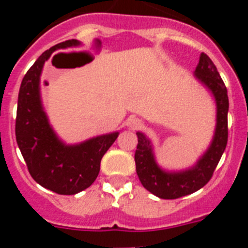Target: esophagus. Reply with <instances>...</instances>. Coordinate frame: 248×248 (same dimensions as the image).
Returning a JSON list of instances; mask_svg holds the SVG:
<instances>
[{
	"label": "esophagus",
	"instance_id": "obj_1",
	"mask_svg": "<svg viewBox=\"0 0 248 248\" xmlns=\"http://www.w3.org/2000/svg\"><path fill=\"white\" fill-rule=\"evenodd\" d=\"M141 125H143V123L138 118H129L128 119V126L130 129H139L141 128Z\"/></svg>",
	"mask_w": 248,
	"mask_h": 248
}]
</instances>
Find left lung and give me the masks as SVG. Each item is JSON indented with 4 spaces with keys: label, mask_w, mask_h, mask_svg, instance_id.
Here are the masks:
<instances>
[{
    "label": "left lung",
    "mask_w": 248,
    "mask_h": 248,
    "mask_svg": "<svg viewBox=\"0 0 248 248\" xmlns=\"http://www.w3.org/2000/svg\"><path fill=\"white\" fill-rule=\"evenodd\" d=\"M195 77L211 92L216 102V128L212 141L205 154L192 168L183 171H168L157 165L150 140L138 131V146L135 150L137 174L141 185L155 196L166 200L179 199L200 190L209 183L227 145V113L229 97L225 83L217 68L209 56L201 53Z\"/></svg>",
    "instance_id": "8db88e82"
}]
</instances>
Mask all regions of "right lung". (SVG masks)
Instances as JSON below:
<instances>
[{
	"instance_id": "right-lung-1",
	"label": "right lung",
	"mask_w": 248,
	"mask_h": 248,
	"mask_svg": "<svg viewBox=\"0 0 248 248\" xmlns=\"http://www.w3.org/2000/svg\"><path fill=\"white\" fill-rule=\"evenodd\" d=\"M78 46L79 41L68 39L43 52L22 79L17 105L16 140L28 171L36 183L61 195L78 194L95 181L103 155L119 135L114 131L67 145L48 122L39 88L43 65L54 50Z\"/></svg>"
}]
</instances>
